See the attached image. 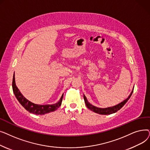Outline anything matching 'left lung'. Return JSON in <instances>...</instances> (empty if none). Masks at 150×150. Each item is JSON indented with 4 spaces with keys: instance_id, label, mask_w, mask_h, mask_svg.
<instances>
[{
    "instance_id": "left-lung-1",
    "label": "left lung",
    "mask_w": 150,
    "mask_h": 150,
    "mask_svg": "<svg viewBox=\"0 0 150 150\" xmlns=\"http://www.w3.org/2000/svg\"><path fill=\"white\" fill-rule=\"evenodd\" d=\"M133 90L134 89H132L131 93H130V95L128 96V97L127 98H126L123 101H122L121 103H119L118 105H116L115 106H111V107L106 108H97V107H96L95 106H93L90 103H89L87 98H86V97H85L84 95V102H85L86 106L88 107V109L91 110V111H93L94 112H96V113L99 114L109 115V114H113V113H115V112H117L118 111H119V110H120L125 105V104L127 103V102L128 101V100L131 97L132 93L133 92Z\"/></svg>"
}]
</instances>
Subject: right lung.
<instances>
[{
	"label": "right lung",
	"instance_id": "right-lung-1",
	"mask_svg": "<svg viewBox=\"0 0 150 150\" xmlns=\"http://www.w3.org/2000/svg\"><path fill=\"white\" fill-rule=\"evenodd\" d=\"M12 87L13 91L14 93V95L16 97L17 100L19 101L21 105L27 111L30 112V113H33L36 115H44L47 113H49L50 112H53L61 106L62 100L63 98V94L62 95L59 101L57 102V103L53 104V105H37L35 104L32 102L30 101L27 98H25L23 96L22 94L21 93L18 88H17L16 85L15 83V77L14 74L13 75V83H12Z\"/></svg>",
	"mask_w": 150,
	"mask_h": 150
}]
</instances>
